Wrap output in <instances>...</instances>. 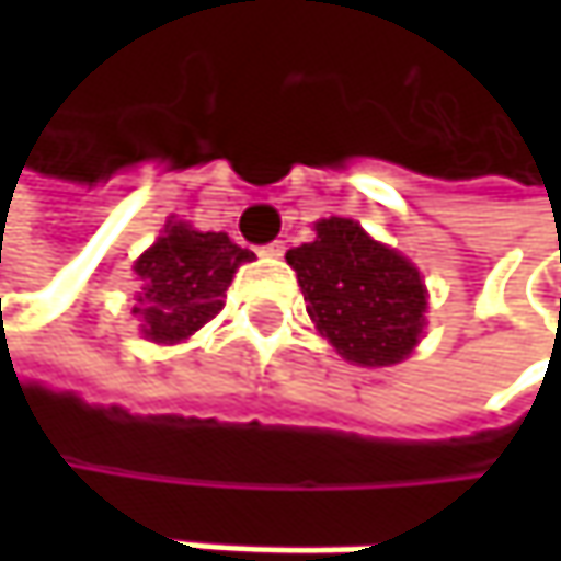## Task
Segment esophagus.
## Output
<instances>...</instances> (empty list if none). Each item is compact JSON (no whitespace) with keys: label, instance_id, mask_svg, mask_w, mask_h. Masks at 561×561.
I'll return each instance as SVG.
<instances>
[{"label":"esophagus","instance_id":"esophagus-1","mask_svg":"<svg viewBox=\"0 0 561 561\" xmlns=\"http://www.w3.org/2000/svg\"><path fill=\"white\" fill-rule=\"evenodd\" d=\"M260 253H263V256H282V253H285V243H282V240H273V243H266Z\"/></svg>","mask_w":561,"mask_h":561}]
</instances>
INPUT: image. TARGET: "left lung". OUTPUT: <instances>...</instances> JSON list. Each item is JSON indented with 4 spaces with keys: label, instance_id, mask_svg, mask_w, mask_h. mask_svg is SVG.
Returning <instances> with one entry per match:
<instances>
[{
    "label": "left lung",
    "instance_id": "left-lung-1",
    "mask_svg": "<svg viewBox=\"0 0 561 561\" xmlns=\"http://www.w3.org/2000/svg\"><path fill=\"white\" fill-rule=\"evenodd\" d=\"M314 230L311 243L285 253L311 321L354 364H399L425 324V288L415 266L347 217L321 220Z\"/></svg>",
    "mask_w": 561,
    "mask_h": 561
}]
</instances>
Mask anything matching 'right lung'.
Returning <instances> with one entry per match:
<instances>
[{"mask_svg": "<svg viewBox=\"0 0 561 561\" xmlns=\"http://www.w3.org/2000/svg\"><path fill=\"white\" fill-rule=\"evenodd\" d=\"M247 260H253V253L237 247L227 233L169 224L165 237L136 263V276L142 279L136 308L146 321L142 334L159 344L191 337L224 308V291Z\"/></svg>", "mask_w": 561, "mask_h": 561, "instance_id": "1", "label": "right lung"}]
</instances>
